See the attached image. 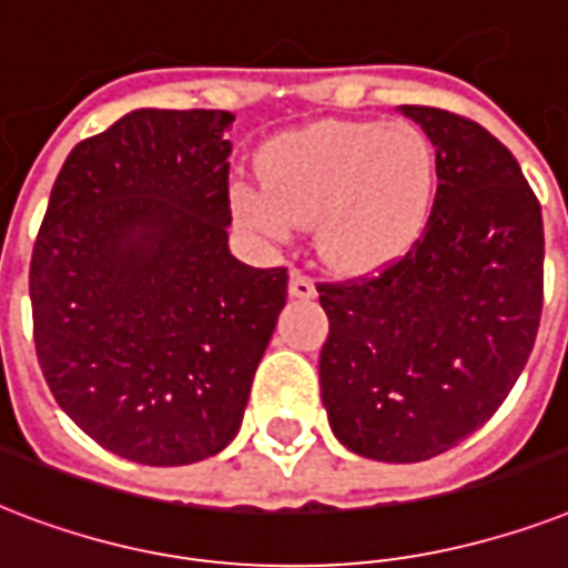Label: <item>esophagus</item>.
<instances>
[{"label":"esophagus","instance_id":"esophagus-1","mask_svg":"<svg viewBox=\"0 0 568 568\" xmlns=\"http://www.w3.org/2000/svg\"><path fill=\"white\" fill-rule=\"evenodd\" d=\"M290 296H296V298H314L316 296L314 281L307 278L302 270H290Z\"/></svg>","mask_w":568,"mask_h":568}]
</instances>
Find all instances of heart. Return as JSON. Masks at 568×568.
<instances>
[{"instance_id":"1","label":"heart","mask_w":568,"mask_h":568,"mask_svg":"<svg viewBox=\"0 0 568 568\" xmlns=\"http://www.w3.org/2000/svg\"><path fill=\"white\" fill-rule=\"evenodd\" d=\"M429 189L433 156L417 130L323 121L275 139L263 156V183L240 180L234 206L266 234L316 222L325 261L371 270L417 234Z\"/></svg>"}]
</instances>
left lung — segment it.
<instances>
[{
    "mask_svg": "<svg viewBox=\"0 0 568 568\" xmlns=\"http://www.w3.org/2000/svg\"><path fill=\"white\" fill-rule=\"evenodd\" d=\"M435 148L424 231L376 275L316 284L320 390L337 442L424 463L480 429L525 371L542 316V210L471 118L403 105Z\"/></svg>",
    "mask_w": 568,
    "mask_h": 568,
    "instance_id": "obj_1",
    "label": "left lung"
}]
</instances>
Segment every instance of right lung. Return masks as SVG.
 <instances>
[{"label": "right lung", "instance_id": "obj_1", "mask_svg": "<svg viewBox=\"0 0 568 568\" xmlns=\"http://www.w3.org/2000/svg\"><path fill=\"white\" fill-rule=\"evenodd\" d=\"M231 112L135 109L79 142L29 266L52 397L100 447L192 465L234 442L287 270L227 248Z\"/></svg>", "mask_w": 568, "mask_h": 568}]
</instances>
